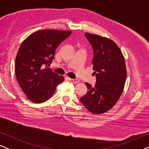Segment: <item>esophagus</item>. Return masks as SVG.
Returning <instances> with one entry per match:
<instances>
[{
	"instance_id": "34e87169",
	"label": "esophagus",
	"mask_w": 149,
	"mask_h": 149,
	"mask_svg": "<svg viewBox=\"0 0 149 149\" xmlns=\"http://www.w3.org/2000/svg\"><path fill=\"white\" fill-rule=\"evenodd\" d=\"M69 80H70V82H72L73 83H77L79 82V80H77V79H69Z\"/></svg>"
}]
</instances>
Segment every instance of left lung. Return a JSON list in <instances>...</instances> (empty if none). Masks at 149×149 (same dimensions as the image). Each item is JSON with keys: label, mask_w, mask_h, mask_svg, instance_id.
<instances>
[{"label": "left lung", "mask_w": 149, "mask_h": 149, "mask_svg": "<svg viewBox=\"0 0 149 149\" xmlns=\"http://www.w3.org/2000/svg\"><path fill=\"white\" fill-rule=\"evenodd\" d=\"M93 49L92 60L96 83H85L88 89L81 97L83 106L93 114L107 113L116 104L123 93L127 77L125 58L113 40L107 37L85 33Z\"/></svg>", "instance_id": "left-lung-1"}]
</instances>
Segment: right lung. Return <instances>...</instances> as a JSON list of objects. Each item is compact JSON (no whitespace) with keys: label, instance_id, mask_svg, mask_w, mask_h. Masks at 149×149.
Listing matches in <instances>:
<instances>
[{"label":"right lung","instance_id":"add662e5","mask_svg":"<svg viewBox=\"0 0 149 149\" xmlns=\"http://www.w3.org/2000/svg\"><path fill=\"white\" fill-rule=\"evenodd\" d=\"M72 31L41 30L28 36L22 42L15 58L16 79L26 97L34 103L44 102L54 94L64 81L47 65L52 64L59 45ZM46 65L45 68L43 67Z\"/></svg>","mask_w":149,"mask_h":149}]
</instances>
